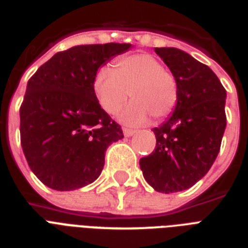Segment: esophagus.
<instances>
[{
    "instance_id": "esophagus-1",
    "label": "esophagus",
    "mask_w": 248,
    "mask_h": 248,
    "mask_svg": "<svg viewBox=\"0 0 248 248\" xmlns=\"http://www.w3.org/2000/svg\"><path fill=\"white\" fill-rule=\"evenodd\" d=\"M135 134V130H131V128H127V127H124V136H132Z\"/></svg>"
}]
</instances>
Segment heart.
I'll return each mask as SVG.
<instances>
[{
	"label": "heart",
	"instance_id": "obj_1",
	"mask_svg": "<svg viewBox=\"0 0 248 248\" xmlns=\"http://www.w3.org/2000/svg\"><path fill=\"white\" fill-rule=\"evenodd\" d=\"M93 91L109 114H116L128 96L134 99L122 113L128 124H141L149 120H162L172 112L179 99L176 77L155 56L141 52L121 58L114 65L97 69Z\"/></svg>",
	"mask_w": 248,
	"mask_h": 248
}]
</instances>
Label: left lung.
<instances>
[{
    "label": "left lung",
    "instance_id": "1",
    "mask_svg": "<svg viewBox=\"0 0 248 248\" xmlns=\"http://www.w3.org/2000/svg\"><path fill=\"white\" fill-rule=\"evenodd\" d=\"M176 77L179 99L172 116L155 134V151L140 159L145 180L162 193L190 188L207 173L227 126V91L201 62L173 47H155Z\"/></svg>",
    "mask_w": 248,
    "mask_h": 248
}]
</instances>
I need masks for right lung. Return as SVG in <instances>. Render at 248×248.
Instances as JSON below:
<instances>
[{"mask_svg": "<svg viewBox=\"0 0 248 248\" xmlns=\"http://www.w3.org/2000/svg\"><path fill=\"white\" fill-rule=\"evenodd\" d=\"M130 46H75L29 78L20 105V143L31 170L48 188L75 190L96 180L108 145L124 138L99 104L93 78L101 64Z\"/></svg>", "mask_w": 248, "mask_h": 248, "instance_id": "obj_1", "label": "right lung"}]
</instances>
